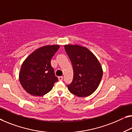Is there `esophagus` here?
<instances>
[{"label":"esophagus","mask_w":132,"mask_h":132,"mask_svg":"<svg viewBox=\"0 0 132 132\" xmlns=\"http://www.w3.org/2000/svg\"><path fill=\"white\" fill-rule=\"evenodd\" d=\"M58 80H59V81H62V80H63V77L62 76L58 77Z\"/></svg>","instance_id":"obj_1"}]
</instances>
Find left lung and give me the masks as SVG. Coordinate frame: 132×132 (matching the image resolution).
I'll list each match as a JSON object with an SVG mask.
<instances>
[{
	"label": "left lung",
	"instance_id": "8db88e82",
	"mask_svg": "<svg viewBox=\"0 0 132 132\" xmlns=\"http://www.w3.org/2000/svg\"><path fill=\"white\" fill-rule=\"evenodd\" d=\"M71 62L74 77L67 86L72 94L80 97L90 96L96 90L103 76V69L96 56L88 48L78 45H64Z\"/></svg>",
	"mask_w": 132,
	"mask_h": 132
}]
</instances>
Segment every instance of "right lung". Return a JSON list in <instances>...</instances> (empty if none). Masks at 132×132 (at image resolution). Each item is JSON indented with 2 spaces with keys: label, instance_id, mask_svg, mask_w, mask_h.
I'll return each instance as SVG.
<instances>
[{
  "label": "right lung",
  "instance_id": "add662e5",
  "mask_svg": "<svg viewBox=\"0 0 132 132\" xmlns=\"http://www.w3.org/2000/svg\"><path fill=\"white\" fill-rule=\"evenodd\" d=\"M59 48V45L42 46L34 51L22 63L19 78L22 87L29 94L44 96L58 81L51 60Z\"/></svg>",
  "mask_w": 132,
  "mask_h": 132
}]
</instances>
